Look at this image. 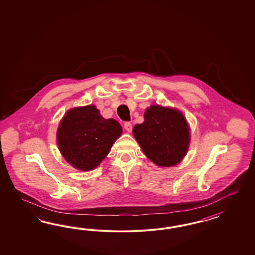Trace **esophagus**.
Segmentation results:
<instances>
[{
    "label": "esophagus",
    "instance_id": "1",
    "mask_svg": "<svg viewBox=\"0 0 255 255\" xmlns=\"http://www.w3.org/2000/svg\"><path fill=\"white\" fill-rule=\"evenodd\" d=\"M124 129L126 130L127 131H131V130H132V125H131V123H125L124 124Z\"/></svg>",
    "mask_w": 255,
    "mask_h": 255
}]
</instances>
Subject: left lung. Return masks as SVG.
Wrapping results in <instances>:
<instances>
[{
    "mask_svg": "<svg viewBox=\"0 0 255 255\" xmlns=\"http://www.w3.org/2000/svg\"><path fill=\"white\" fill-rule=\"evenodd\" d=\"M144 123L135 124L132 133L147 158L159 166H173L185 156L190 130L183 115L176 109L151 106Z\"/></svg>",
    "mask_w": 255,
    "mask_h": 255,
    "instance_id": "8db88e82",
    "label": "left lung"
}]
</instances>
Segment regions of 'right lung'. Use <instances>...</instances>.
<instances>
[{"instance_id": "1", "label": "right lung", "mask_w": 255, "mask_h": 255, "mask_svg": "<svg viewBox=\"0 0 255 255\" xmlns=\"http://www.w3.org/2000/svg\"><path fill=\"white\" fill-rule=\"evenodd\" d=\"M121 124L106 120L94 106L73 108L60 124L57 140L64 159L77 169L95 168L122 134Z\"/></svg>"}]
</instances>
